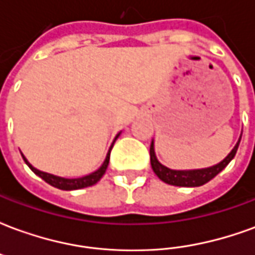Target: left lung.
<instances>
[{
    "label": "left lung",
    "instance_id": "obj_1",
    "mask_svg": "<svg viewBox=\"0 0 255 255\" xmlns=\"http://www.w3.org/2000/svg\"><path fill=\"white\" fill-rule=\"evenodd\" d=\"M241 138L238 140V143L234 146V149L231 150L230 154L227 155L221 162L213 166H209V168L188 169V171H177V169H171L168 166L162 165L160 161L157 160V155H155L154 151V140H151V144H150V164H151V168H153L155 175L158 176V179L166 183V184L177 186V187H199V186H203L205 183L210 182L214 176H217L220 172L230 164L231 160L235 157Z\"/></svg>",
    "mask_w": 255,
    "mask_h": 255
}]
</instances>
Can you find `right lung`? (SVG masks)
I'll list each match as a JSON object with an SVG mask.
<instances>
[{"label":"right lung","instance_id":"1","mask_svg":"<svg viewBox=\"0 0 255 255\" xmlns=\"http://www.w3.org/2000/svg\"><path fill=\"white\" fill-rule=\"evenodd\" d=\"M119 135L120 133H117V136L113 140V143H112L111 149L108 151V154H106V158L104 161V164L97 169L93 173H90V175H86V176L82 177H76V179H67V177H61V176H56V175H52V173H47V172L39 171V169H36L35 166H32L28 162V160L25 158L24 155H23V160L27 165L30 166V169L34 173H35L36 176H39L41 179H43L45 182L49 183L50 186L56 188H60V190H65V191H72V190H79V188H84V187H90V186H94L95 183H98L101 180V177L105 175L106 168L109 165V157H111V150L113 147V144L116 142V139L119 138Z\"/></svg>","mask_w":255,"mask_h":255}]
</instances>
